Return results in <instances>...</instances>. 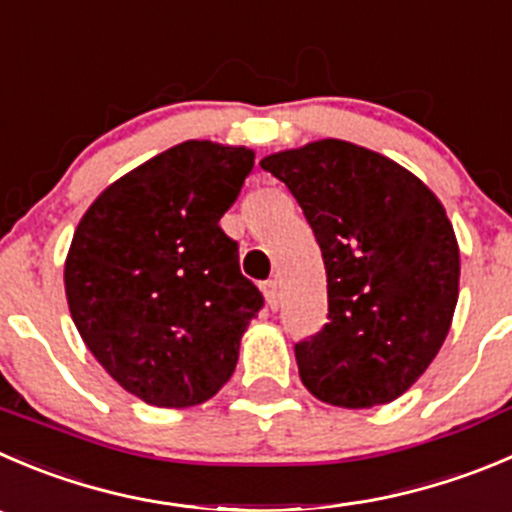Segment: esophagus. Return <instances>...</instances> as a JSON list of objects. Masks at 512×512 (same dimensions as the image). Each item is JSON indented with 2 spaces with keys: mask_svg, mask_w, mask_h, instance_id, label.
<instances>
[{
  "mask_svg": "<svg viewBox=\"0 0 512 512\" xmlns=\"http://www.w3.org/2000/svg\"><path fill=\"white\" fill-rule=\"evenodd\" d=\"M262 295H265L267 305H270L272 310H275L277 302H280V285H277V280L262 282Z\"/></svg>",
  "mask_w": 512,
  "mask_h": 512,
  "instance_id": "obj_1",
  "label": "esophagus"
}]
</instances>
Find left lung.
<instances>
[{
	"mask_svg": "<svg viewBox=\"0 0 512 512\" xmlns=\"http://www.w3.org/2000/svg\"><path fill=\"white\" fill-rule=\"evenodd\" d=\"M322 250L327 322L295 345L300 380L337 408L393 403L453 325L460 250L443 202L390 157L345 140L267 155Z\"/></svg>",
	"mask_w": 512,
	"mask_h": 512,
	"instance_id": "obj_1",
	"label": "left lung"
}]
</instances>
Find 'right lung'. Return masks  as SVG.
<instances>
[{
    "instance_id": "add662e5",
    "label": "right lung",
    "mask_w": 512,
    "mask_h": 512,
    "mask_svg": "<svg viewBox=\"0 0 512 512\" xmlns=\"http://www.w3.org/2000/svg\"><path fill=\"white\" fill-rule=\"evenodd\" d=\"M255 167L247 147L187 140L89 205L64 260L72 320L99 365L155 408H192L232 377L262 295L220 217Z\"/></svg>"
}]
</instances>
